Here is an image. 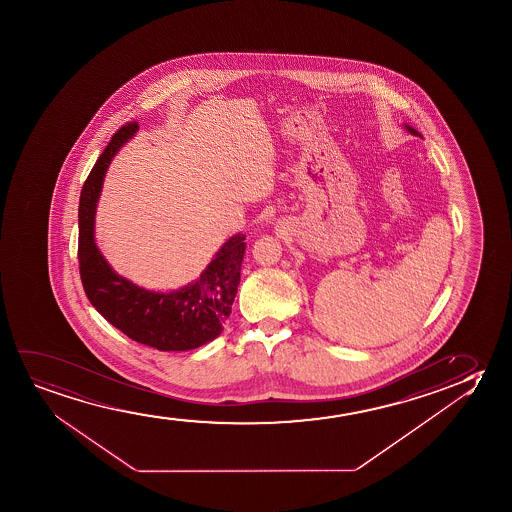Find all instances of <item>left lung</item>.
<instances>
[{
  "mask_svg": "<svg viewBox=\"0 0 512 512\" xmlns=\"http://www.w3.org/2000/svg\"><path fill=\"white\" fill-rule=\"evenodd\" d=\"M406 127H407V131H409V133L416 134V136H420V134H418V131H416V129H413V127H409V126H406Z\"/></svg>",
  "mask_w": 512,
  "mask_h": 512,
  "instance_id": "left-lung-1",
  "label": "left lung"
}]
</instances>
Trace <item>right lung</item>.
I'll use <instances>...</instances> for the list:
<instances>
[{"mask_svg":"<svg viewBox=\"0 0 512 512\" xmlns=\"http://www.w3.org/2000/svg\"><path fill=\"white\" fill-rule=\"evenodd\" d=\"M138 127V122H127L113 134L82 187L78 206L80 280L92 306L129 339L155 350H194L220 336L231 315L246 236H232L196 283L169 294L148 292L113 273L94 243V210L108 164Z\"/></svg>","mask_w":512,"mask_h":512,"instance_id":"1","label":"right lung"}]
</instances>
